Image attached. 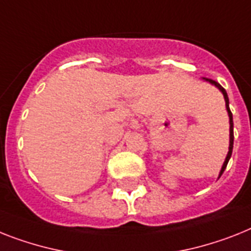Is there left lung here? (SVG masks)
Masks as SVG:
<instances>
[{
  "label": "left lung",
  "instance_id": "obj_1",
  "mask_svg": "<svg viewBox=\"0 0 251 251\" xmlns=\"http://www.w3.org/2000/svg\"><path fill=\"white\" fill-rule=\"evenodd\" d=\"M208 80V82H210L212 84H214L215 87H218L219 90L222 91L223 96H225V100H226V107H227V111H228V117H229V150H228V154H227V158H226L225 163H223V167L222 169H221V173H219V177L223 175V172H225L226 167H227V164H228V160L229 158H231V155H232V149H233V121H232V113H231V110H229V101H228V96H227V92H226V90L223 88L221 84L218 83V82H215V80L213 79H205Z\"/></svg>",
  "mask_w": 251,
  "mask_h": 251
}]
</instances>
